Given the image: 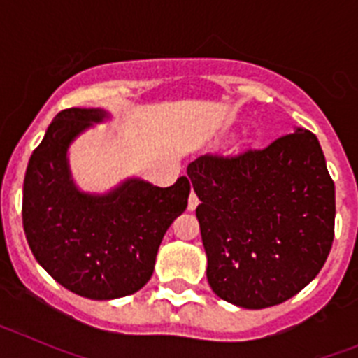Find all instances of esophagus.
<instances>
[{
    "label": "esophagus",
    "instance_id": "esophagus-1",
    "mask_svg": "<svg viewBox=\"0 0 358 358\" xmlns=\"http://www.w3.org/2000/svg\"><path fill=\"white\" fill-rule=\"evenodd\" d=\"M197 206H199L197 195L192 194V195H189V199H188V210H189V211H194Z\"/></svg>",
    "mask_w": 358,
    "mask_h": 358
}]
</instances>
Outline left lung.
I'll return each mask as SVG.
<instances>
[{
    "label": "left lung",
    "mask_w": 358,
    "mask_h": 358,
    "mask_svg": "<svg viewBox=\"0 0 358 358\" xmlns=\"http://www.w3.org/2000/svg\"><path fill=\"white\" fill-rule=\"evenodd\" d=\"M211 290L231 305H280L330 255L335 186L317 138L301 127L262 150L188 164Z\"/></svg>",
    "instance_id": "1"
}]
</instances>
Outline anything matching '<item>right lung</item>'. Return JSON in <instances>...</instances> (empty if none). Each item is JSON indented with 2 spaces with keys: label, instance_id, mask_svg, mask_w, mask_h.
Wrapping results in <instances>:
<instances>
[{
  "label": "right lung",
  "instance_id": "add662e5",
  "mask_svg": "<svg viewBox=\"0 0 358 358\" xmlns=\"http://www.w3.org/2000/svg\"><path fill=\"white\" fill-rule=\"evenodd\" d=\"M107 120L103 109L61 110L31 154L23 185V227L36 260L64 289L98 301L147 285L161 240L189 195L185 176L169 188L140 177L103 194L78 188L69 147Z\"/></svg>",
  "mask_w": 358,
  "mask_h": 358
}]
</instances>
